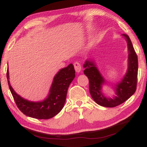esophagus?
Here are the masks:
<instances>
[{
  "mask_svg": "<svg viewBox=\"0 0 147 147\" xmlns=\"http://www.w3.org/2000/svg\"><path fill=\"white\" fill-rule=\"evenodd\" d=\"M74 68H75V70L77 73H80L81 71V66L79 62H75L74 63Z\"/></svg>",
  "mask_w": 147,
  "mask_h": 147,
  "instance_id": "esophagus-1",
  "label": "esophagus"
}]
</instances>
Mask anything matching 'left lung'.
Instances as JSON below:
<instances>
[{
  "label": "left lung",
  "mask_w": 147,
  "mask_h": 147,
  "mask_svg": "<svg viewBox=\"0 0 147 147\" xmlns=\"http://www.w3.org/2000/svg\"><path fill=\"white\" fill-rule=\"evenodd\" d=\"M121 36L127 42L128 58L127 69L120 81L112 83L115 94L112 96L106 95L102 91L104 85L108 84V81L102 76L97 67L94 58H89L83 64L84 74L89 78V91L93 100L98 105L104 107L112 108L118 106L129 98L135 93L137 89L138 60L133 47L132 42L125 34Z\"/></svg>",
  "instance_id": "1"
}]
</instances>
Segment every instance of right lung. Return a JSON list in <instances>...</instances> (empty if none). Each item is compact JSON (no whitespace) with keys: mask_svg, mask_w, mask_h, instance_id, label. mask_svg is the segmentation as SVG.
<instances>
[{"mask_svg":"<svg viewBox=\"0 0 147 147\" xmlns=\"http://www.w3.org/2000/svg\"><path fill=\"white\" fill-rule=\"evenodd\" d=\"M8 83L17 107L26 116L40 119L53 118L59 113L66 102L68 87L76 76L72 64L60 69L54 77L49 94L41 101H31L25 99L15 92L9 81V71L7 69Z\"/></svg>","mask_w":147,"mask_h":147,"instance_id":"obj_1","label":"right lung"}]
</instances>
